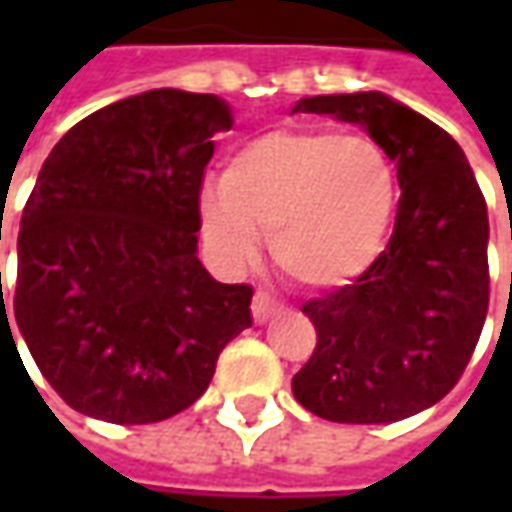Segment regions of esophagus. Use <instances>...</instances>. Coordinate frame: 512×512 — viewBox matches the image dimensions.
Returning a JSON list of instances; mask_svg holds the SVG:
<instances>
[{
    "mask_svg": "<svg viewBox=\"0 0 512 512\" xmlns=\"http://www.w3.org/2000/svg\"><path fill=\"white\" fill-rule=\"evenodd\" d=\"M279 301L271 296V293H266V290H257L255 299H252V318H255V323H266L274 312H277Z\"/></svg>",
    "mask_w": 512,
    "mask_h": 512,
    "instance_id": "esophagus-1",
    "label": "esophagus"
}]
</instances>
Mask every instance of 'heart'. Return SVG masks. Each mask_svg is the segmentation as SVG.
<instances>
[{
	"mask_svg": "<svg viewBox=\"0 0 512 512\" xmlns=\"http://www.w3.org/2000/svg\"><path fill=\"white\" fill-rule=\"evenodd\" d=\"M397 200V169L376 139L268 131L227 158L222 189L202 191V235L227 268L255 263L271 235L290 279L343 288L384 252Z\"/></svg>",
	"mask_w": 512,
	"mask_h": 512,
	"instance_id": "1",
	"label": "heart"
}]
</instances>
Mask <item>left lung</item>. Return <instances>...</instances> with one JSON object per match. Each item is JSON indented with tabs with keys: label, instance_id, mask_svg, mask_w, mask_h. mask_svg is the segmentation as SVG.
I'll list each match as a JSON object with an SVG mask.
<instances>
[{
	"label": "left lung",
	"instance_id": "1",
	"mask_svg": "<svg viewBox=\"0 0 512 512\" xmlns=\"http://www.w3.org/2000/svg\"><path fill=\"white\" fill-rule=\"evenodd\" d=\"M359 123L395 161L386 249L351 285L304 301L318 332L293 395L315 417L397 422L458 384L488 312V211L461 145L384 93L315 95L296 112Z\"/></svg>",
	"mask_w": 512,
	"mask_h": 512
}]
</instances>
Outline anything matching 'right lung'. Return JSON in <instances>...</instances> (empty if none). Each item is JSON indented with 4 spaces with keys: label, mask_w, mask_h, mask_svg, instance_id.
<instances>
[{
    "label": "right lung",
    "mask_w": 512,
    "mask_h": 512,
    "mask_svg": "<svg viewBox=\"0 0 512 512\" xmlns=\"http://www.w3.org/2000/svg\"><path fill=\"white\" fill-rule=\"evenodd\" d=\"M230 126L216 95L150 90L84 117L40 167L10 310L43 378L87 417H175L252 326V288L197 257L202 178ZM0 299L10 332L2 271Z\"/></svg>",
    "instance_id": "1"
}]
</instances>
